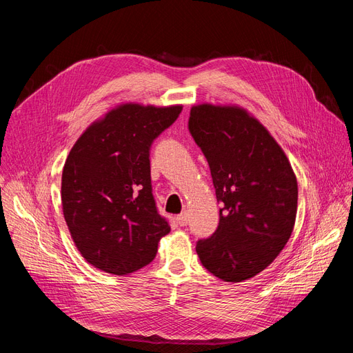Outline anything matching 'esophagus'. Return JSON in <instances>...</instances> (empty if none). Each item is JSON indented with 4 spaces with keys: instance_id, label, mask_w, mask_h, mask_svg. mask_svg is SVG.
<instances>
[{
    "instance_id": "obj_1",
    "label": "esophagus",
    "mask_w": 353,
    "mask_h": 353,
    "mask_svg": "<svg viewBox=\"0 0 353 353\" xmlns=\"http://www.w3.org/2000/svg\"><path fill=\"white\" fill-rule=\"evenodd\" d=\"M188 221H190V216H188L187 212H183V213H181V215L176 216V222H178L179 227H185L187 223H188Z\"/></svg>"
}]
</instances>
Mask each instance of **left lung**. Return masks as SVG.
<instances>
[{"label": "left lung", "instance_id": "1", "mask_svg": "<svg viewBox=\"0 0 353 353\" xmlns=\"http://www.w3.org/2000/svg\"><path fill=\"white\" fill-rule=\"evenodd\" d=\"M188 131L205 154L219 209L216 231L197 241L201 265L230 283L249 280L292 236L297 181L281 147L239 108L194 105Z\"/></svg>", "mask_w": 353, "mask_h": 353}]
</instances>
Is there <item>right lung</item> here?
<instances>
[{
    "instance_id": "1",
    "label": "right lung",
    "mask_w": 353,
    "mask_h": 353,
    "mask_svg": "<svg viewBox=\"0 0 353 353\" xmlns=\"http://www.w3.org/2000/svg\"><path fill=\"white\" fill-rule=\"evenodd\" d=\"M181 105L125 104L85 131L61 175L63 215L81 254L114 275L150 263L170 231L152 188L150 148Z\"/></svg>"
}]
</instances>
